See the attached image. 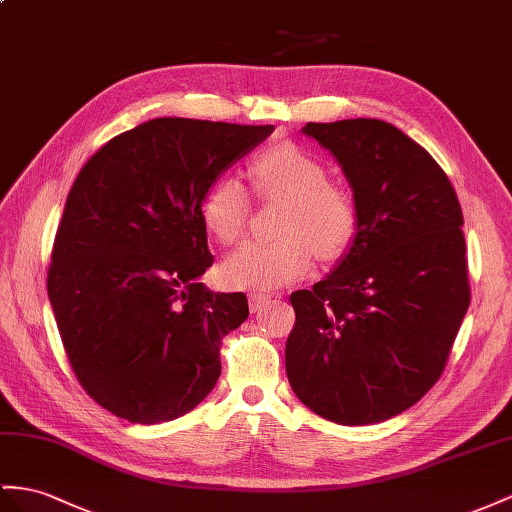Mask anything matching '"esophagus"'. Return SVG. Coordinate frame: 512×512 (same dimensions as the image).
<instances>
[{
    "label": "esophagus",
    "instance_id": "1",
    "mask_svg": "<svg viewBox=\"0 0 512 512\" xmlns=\"http://www.w3.org/2000/svg\"><path fill=\"white\" fill-rule=\"evenodd\" d=\"M270 300H272V296L255 292V294L248 296V305H251V311L255 313V311H261V309H264V307L270 303Z\"/></svg>",
    "mask_w": 512,
    "mask_h": 512
}]
</instances>
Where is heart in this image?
Segmentation results:
<instances>
[{
    "mask_svg": "<svg viewBox=\"0 0 512 512\" xmlns=\"http://www.w3.org/2000/svg\"><path fill=\"white\" fill-rule=\"evenodd\" d=\"M261 199H283L272 242H246L220 266V279L238 290H277L305 279L322 259H339L355 244L361 227L357 196L329 181V168L296 142L259 151L251 168ZM251 216V194L238 177H222L201 201L203 225L220 244L238 242Z\"/></svg>",
    "mask_w": 512,
    "mask_h": 512,
    "instance_id": "obj_1",
    "label": "heart"
}]
</instances>
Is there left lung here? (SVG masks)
<instances>
[{"label":"left lung","instance_id":"1","mask_svg":"<svg viewBox=\"0 0 512 512\" xmlns=\"http://www.w3.org/2000/svg\"><path fill=\"white\" fill-rule=\"evenodd\" d=\"M342 166L361 227L331 274L290 296L285 372L298 400L344 426L385 422L439 381L469 307L461 203L448 175L378 119L307 123Z\"/></svg>","mask_w":512,"mask_h":512}]
</instances>
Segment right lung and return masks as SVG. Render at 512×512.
<instances>
[{
    "label": "right lung",
    "instance_id": "right-lung-1",
    "mask_svg": "<svg viewBox=\"0 0 512 512\" xmlns=\"http://www.w3.org/2000/svg\"><path fill=\"white\" fill-rule=\"evenodd\" d=\"M272 131L166 116L112 138L77 175L47 292L77 381L116 417L170 422L214 389L220 339L248 300L201 283L214 264L201 201Z\"/></svg>",
    "mask_w": 512,
    "mask_h": 512
}]
</instances>
